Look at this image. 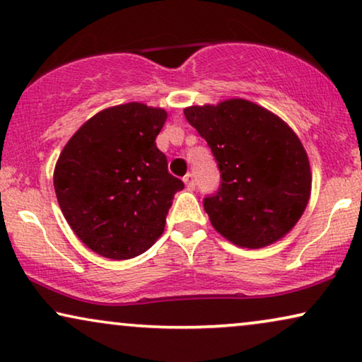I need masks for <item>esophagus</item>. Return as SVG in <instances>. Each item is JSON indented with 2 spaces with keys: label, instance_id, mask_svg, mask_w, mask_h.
<instances>
[{
  "label": "esophagus",
  "instance_id": "obj_1",
  "mask_svg": "<svg viewBox=\"0 0 362 362\" xmlns=\"http://www.w3.org/2000/svg\"><path fill=\"white\" fill-rule=\"evenodd\" d=\"M182 181H185V185H186L187 189H194L196 180H194V175H192V173H187V175L182 177Z\"/></svg>",
  "mask_w": 362,
  "mask_h": 362
}]
</instances>
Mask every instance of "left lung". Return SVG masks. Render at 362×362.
<instances>
[{
	"label": "left lung",
	"instance_id": "left-lung-1",
	"mask_svg": "<svg viewBox=\"0 0 362 362\" xmlns=\"http://www.w3.org/2000/svg\"><path fill=\"white\" fill-rule=\"evenodd\" d=\"M185 117L221 173L217 191L202 201L214 229L247 249L274 244L291 230L311 191L308 156L293 130L242 98L187 107Z\"/></svg>",
	"mask_w": 362,
	"mask_h": 362
}]
</instances>
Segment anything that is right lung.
I'll use <instances>...</instances> for the list:
<instances>
[{
  "label": "right lung",
  "mask_w": 362,
  "mask_h": 362,
  "mask_svg": "<svg viewBox=\"0 0 362 362\" xmlns=\"http://www.w3.org/2000/svg\"><path fill=\"white\" fill-rule=\"evenodd\" d=\"M166 117L136 102L107 108L83 123L59 156V206L98 255L133 259L163 234L173 197L185 187L156 146Z\"/></svg>",
  "instance_id": "1"
}]
</instances>
